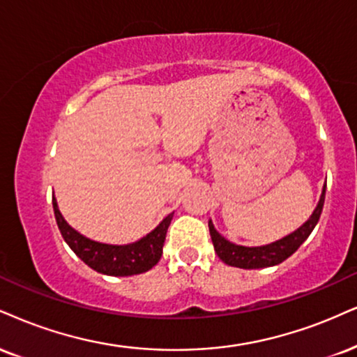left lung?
<instances>
[{
    "label": "left lung",
    "mask_w": 357,
    "mask_h": 357,
    "mask_svg": "<svg viewBox=\"0 0 357 357\" xmlns=\"http://www.w3.org/2000/svg\"><path fill=\"white\" fill-rule=\"evenodd\" d=\"M324 195H326V183H324L319 202L318 205H316V208L313 210V213H311V217L307 218L300 228H296V230L289 233V235L283 236V238L261 246H243L231 243L230 240H227L225 236H222L217 230H215L213 222L208 220L210 236H212L215 253H217L218 258L222 259L223 263H227L228 266L243 268V270H257V268L280 265V263L284 261L286 258L291 257V255L305 243V240L311 235V231L314 230L316 223L319 222L321 212H323Z\"/></svg>",
    "instance_id": "8db88e82"
}]
</instances>
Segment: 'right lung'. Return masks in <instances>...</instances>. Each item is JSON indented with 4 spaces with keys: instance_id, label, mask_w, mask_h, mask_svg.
<instances>
[{
    "instance_id": "obj_1",
    "label": "right lung",
    "mask_w": 357,
    "mask_h": 357,
    "mask_svg": "<svg viewBox=\"0 0 357 357\" xmlns=\"http://www.w3.org/2000/svg\"><path fill=\"white\" fill-rule=\"evenodd\" d=\"M52 208H54V217L61 235L69 248L92 270L109 276L140 275L155 266L162 257L167 230L174 218V213H169L151 233L134 243L109 245L87 238L74 230L59 212L54 195H52Z\"/></svg>"
}]
</instances>
